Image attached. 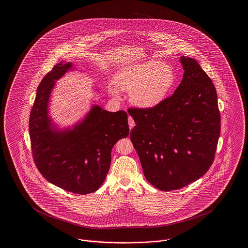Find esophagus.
<instances>
[{"mask_svg": "<svg viewBox=\"0 0 248 248\" xmlns=\"http://www.w3.org/2000/svg\"><path fill=\"white\" fill-rule=\"evenodd\" d=\"M128 124H129L130 129H132L134 126H135V122L132 117H128Z\"/></svg>", "mask_w": 248, "mask_h": 248, "instance_id": "1", "label": "esophagus"}]
</instances>
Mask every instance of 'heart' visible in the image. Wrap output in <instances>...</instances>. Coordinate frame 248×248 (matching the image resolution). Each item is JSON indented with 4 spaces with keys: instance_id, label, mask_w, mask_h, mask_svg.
<instances>
[{
    "instance_id": "obj_1",
    "label": "heart",
    "mask_w": 248,
    "mask_h": 248,
    "mask_svg": "<svg viewBox=\"0 0 248 248\" xmlns=\"http://www.w3.org/2000/svg\"><path fill=\"white\" fill-rule=\"evenodd\" d=\"M177 80L174 69L157 60L130 64L121 69L114 78L116 85H108L114 98L120 90L129 92L130 102L140 108H153L162 103L173 89Z\"/></svg>"
}]
</instances>
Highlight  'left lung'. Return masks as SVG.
I'll list each match as a JSON object with an SVG mask.
<instances>
[{
    "label": "left lung",
    "instance_id": "obj_1",
    "mask_svg": "<svg viewBox=\"0 0 248 248\" xmlns=\"http://www.w3.org/2000/svg\"><path fill=\"white\" fill-rule=\"evenodd\" d=\"M184 74L170 97L153 108H131L130 140L144 176L157 189L183 188L212 165L220 135L217 94L195 59L181 56Z\"/></svg>",
    "mask_w": 248,
    "mask_h": 248
}]
</instances>
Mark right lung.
I'll return each instance as SVG.
<instances>
[{
  "mask_svg": "<svg viewBox=\"0 0 248 248\" xmlns=\"http://www.w3.org/2000/svg\"><path fill=\"white\" fill-rule=\"evenodd\" d=\"M74 70L71 62L63 60L42 80L30 115V137L43 177L61 189L88 194L103 184L112 147L128 136L129 127L125 111L110 112L96 104L72 126L60 128L56 124L49 110L51 94L56 81Z\"/></svg>",
  "mask_w": 248,
  "mask_h": 248,
  "instance_id": "obj_1",
  "label": "right lung"
}]
</instances>
